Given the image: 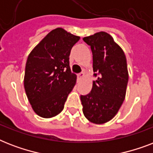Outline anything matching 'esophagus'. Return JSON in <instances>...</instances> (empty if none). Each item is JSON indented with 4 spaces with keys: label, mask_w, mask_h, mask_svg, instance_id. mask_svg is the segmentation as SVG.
Instances as JSON below:
<instances>
[{
    "label": "esophagus",
    "mask_w": 153,
    "mask_h": 153,
    "mask_svg": "<svg viewBox=\"0 0 153 153\" xmlns=\"http://www.w3.org/2000/svg\"><path fill=\"white\" fill-rule=\"evenodd\" d=\"M84 75H85V74H84V73H79V74H77V78H78V80H80V79H81L82 77H84Z\"/></svg>",
    "instance_id": "esophagus-1"
}]
</instances>
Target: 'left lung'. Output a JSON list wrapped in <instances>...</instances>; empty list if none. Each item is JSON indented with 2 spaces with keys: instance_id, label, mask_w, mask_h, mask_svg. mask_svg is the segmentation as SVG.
Segmentation results:
<instances>
[{
  "instance_id": "left-lung-1",
  "label": "left lung",
  "mask_w": 153,
  "mask_h": 153,
  "mask_svg": "<svg viewBox=\"0 0 153 153\" xmlns=\"http://www.w3.org/2000/svg\"><path fill=\"white\" fill-rule=\"evenodd\" d=\"M83 40L91 46L94 76L92 90L81 95L82 112L89 121L104 124L114 117L126 98L128 80L126 57L114 38L105 32H97Z\"/></svg>"
}]
</instances>
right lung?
<instances>
[{"label":"right lung","mask_w":153,"mask_h":153,"mask_svg":"<svg viewBox=\"0 0 153 153\" xmlns=\"http://www.w3.org/2000/svg\"><path fill=\"white\" fill-rule=\"evenodd\" d=\"M80 37L62 27L50 32L28 55L24 86L34 112L44 118L61 113L67 96L76 83L69 56Z\"/></svg>","instance_id":"right-lung-1"}]
</instances>
